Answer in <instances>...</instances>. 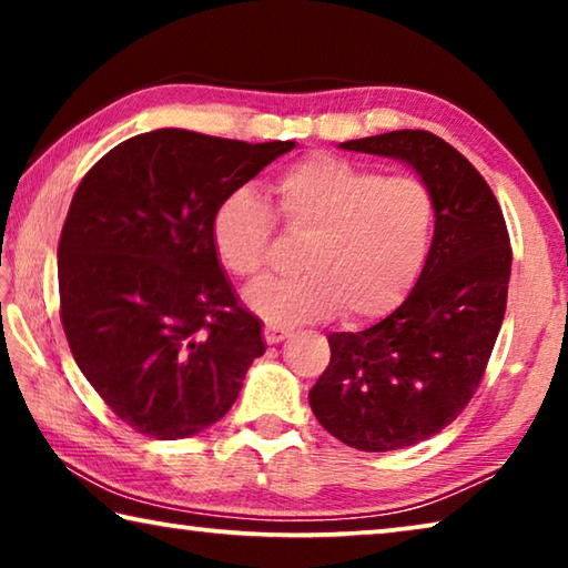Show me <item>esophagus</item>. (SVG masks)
Masks as SVG:
<instances>
[{"mask_svg":"<svg viewBox=\"0 0 568 568\" xmlns=\"http://www.w3.org/2000/svg\"><path fill=\"white\" fill-rule=\"evenodd\" d=\"M287 335H291V333H287L285 328H275V325H267V328H265V343L267 345H277V343H283Z\"/></svg>","mask_w":568,"mask_h":568,"instance_id":"esophagus-1","label":"esophagus"}]
</instances>
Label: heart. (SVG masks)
I'll list each match as a JSON object with an SVG mask.
<instances>
[{
	"label": "heart",
	"instance_id": "1",
	"mask_svg": "<svg viewBox=\"0 0 568 568\" xmlns=\"http://www.w3.org/2000/svg\"><path fill=\"white\" fill-rule=\"evenodd\" d=\"M275 215L311 233L301 255L303 275L263 277L245 303L271 325L315 323L341 313L373 321L390 313L426 263L436 205L416 178L381 172L341 158H307L271 185ZM273 215L250 187L220 200L210 237L217 261L247 277L265 263Z\"/></svg>",
	"mask_w": 568,
	"mask_h": 568
}]
</instances>
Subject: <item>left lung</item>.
I'll use <instances>...</instances> for the list:
<instances>
[{
  "instance_id": "left-lung-1",
  "label": "left lung",
  "mask_w": 568,
  "mask_h": 568,
  "mask_svg": "<svg viewBox=\"0 0 568 568\" xmlns=\"http://www.w3.org/2000/svg\"><path fill=\"white\" fill-rule=\"evenodd\" d=\"M398 160L436 205L434 240L396 311L358 333H331V363L311 388L321 426L345 446L386 454L436 436L468 406L501 331L511 243L478 170L426 130L341 142Z\"/></svg>"
}]
</instances>
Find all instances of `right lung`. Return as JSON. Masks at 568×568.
Returning a JSON list of instances; mask_svg holds the SVG:
<instances>
[{"label": "right lung", "instance_id": "1", "mask_svg": "<svg viewBox=\"0 0 568 568\" xmlns=\"http://www.w3.org/2000/svg\"><path fill=\"white\" fill-rule=\"evenodd\" d=\"M293 148L162 128L110 150L77 187L57 247L64 335L84 378L140 434L210 428L265 353L210 220Z\"/></svg>", "mask_w": 568, "mask_h": 568}]
</instances>
